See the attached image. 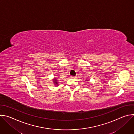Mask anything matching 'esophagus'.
<instances>
[{
	"label": "esophagus",
	"mask_w": 134,
	"mask_h": 134,
	"mask_svg": "<svg viewBox=\"0 0 134 134\" xmlns=\"http://www.w3.org/2000/svg\"><path fill=\"white\" fill-rule=\"evenodd\" d=\"M76 76H71V78H72V79H76Z\"/></svg>",
	"instance_id": "esophagus-1"
}]
</instances>
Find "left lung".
<instances>
[{
	"instance_id": "left-lung-1",
	"label": "left lung",
	"mask_w": 134,
	"mask_h": 134,
	"mask_svg": "<svg viewBox=\"0 0 134 134\" xmlns=\"http://www.w3.org/2000/svg\"><path fill=\"white\" fill-rule=\"evenodd\" d=\"M87 81H89V80H87Z\"/></svg>"
}]
</instances>
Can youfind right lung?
<instances>
[{"instance_id": "add662e5", "label": "right lung", "mask_w": 134, "mask_h": 134, "mask_svg": "<svg viewBox=\"0 0 134 134\" xmlns=\"http://www.w3.org/2000/svg\"><path fill=\"white\" fill-rule=\"evenodd\" d=\"M53 83L54 84V85H57V86H58V85L59 84H58V80H57L55 78H53Z\"/></svg>"}]
</instances>
